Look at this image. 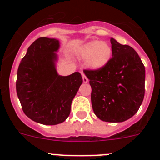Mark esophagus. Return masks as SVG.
<instances>
[{"label":"esophagus","mask_w":160,"mask_h":160,"mask_svg":"<svg viewBox=\"0 0 160 160\" xmlns=\"http://www.w3.org/2000/svg\"><path fill=\"white\" fill-rule=\"evenodd\" d=\"M82 79L84 82H88V78H87V77L85 74H82Z\"/></svg>","instance_id":"34e87169"}]
</instances>
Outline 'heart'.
Masks as SVG:
<instances>
[{"mask_svg": "<svg viewBox=\"0 0 160 160\" xmlns=\"http://www.w3.org/2000/svg\"><path fill=\"white\" fill-rule=\"evenodd\" d=\"M78 55L87 59V64L93 70H99L111 60L112 49L106 42L92 41L79 48Z\"/></svg>", "mask_w": 160, "mask_h": 160, "instance_id": "obj_1", "label": "heart"}]
</instances>
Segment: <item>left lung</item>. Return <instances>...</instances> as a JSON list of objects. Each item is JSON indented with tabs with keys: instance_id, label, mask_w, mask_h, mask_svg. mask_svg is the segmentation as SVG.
<instances>
[{
	"instance_id": "1",
	"label": "left lung",
	"mask_w": 160,
	"mask_h": 160,
	"mask_svg": "<svg viewBox=\"0 0 160 160\" xmlns=\"http://www.w3.org/2000/svg\"><path fill=\"white\" fill-rule=\"evenodd\" d=\"M112 58L99 70H84L90 79L93 111L98 118L121 122L135 115L145 94V67L135 49L111 38Z\"/></svg>"
}]
</instances>
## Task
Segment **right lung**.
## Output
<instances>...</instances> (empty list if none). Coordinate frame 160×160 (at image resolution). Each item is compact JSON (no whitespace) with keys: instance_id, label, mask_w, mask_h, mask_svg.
<instances>
[{"instance_id":"add662e5","label":"right lung","mask_w":160,"mask_h":160,"mask_svg":"<svg viewBox=\"0 0 160 160\" xmlns=\"http://www.w3.org/2000/svg\"><path fill=\"white\" fill-rule=\"evenodd\" d=\"M59 42L39 38L32 42L18 66L16 90L24 113L44 125L63 122L70 115L71 103L82 83L81 73L60 76L54 62Z\"/></svg>"}]
</instances>
